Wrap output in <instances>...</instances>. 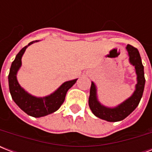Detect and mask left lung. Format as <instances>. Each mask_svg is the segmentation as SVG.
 <instances>
[{
    "label": "left lung",
    "instance_id": "8db88e82",
    "mask_svg": "<svg viewBox=\"0 0 152 152\" xmlns=\"http://www.w3.org/2000/svg\"><path fill=\"white\" fill-rule=\"evenodd\" d=\"M126 50L128 51V54L129 56V62L135 67L137 76L136 90L132 96L125 102H123L122 103L118 105V106L110 108L102 105L99 102L97 99V89L95 83L91 82V86L90 96L88 99L90 109L97 118L110 122L119 121L125 119L126 117L129 115L139 105L144 92L145 78H144V66L142 64L141 57L139 51L137 48H135L134 46L131 45H127Z\"/></svg>",
    "mask_w": 152,
    "mask_h": 152
}]
</instances>
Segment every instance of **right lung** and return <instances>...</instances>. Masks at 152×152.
Returning a JSON list of instances; mask_svg holds the SVG:
<instances>
[{"label": "right lung", "mask_w": 152, "mask_h": 152, "mask_svg": "<svg viewBox=\"0 0 152 152\" xmlns=\"http://www.w3.org/2000/svg\"><path fill=\"white\" fill-rule=\"evenodd\" d=\"M36 42L39 41L31 42L15 56L8 74V85L12 98L16 105L28 115L34 118H40L53 113L61 107L64 101L67 91L75 84L77 79L64 82L54 92L43 98L33 96L21 88L16 78L18 70L22 64L21 58L27 46Z\"/></svg>", "instance_id": "add662e5"}]
</instances>
